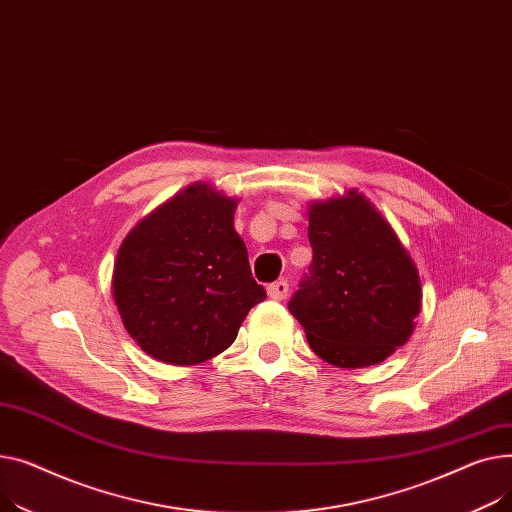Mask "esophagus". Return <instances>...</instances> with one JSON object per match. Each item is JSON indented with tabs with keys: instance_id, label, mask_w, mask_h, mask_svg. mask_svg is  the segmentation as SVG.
<instances>
[{
	"instance_id": "1",
	"label": "esophagus",
	"mask_w": 512,
	"mask_h": 512,
	"mask_svg": "<svg viewBox=\"0 0 512 512\" xmlns=\"http://www.w3.org/2000/svg\"><path fill=\"white\" fill-rule=\"evenodd\" d=\"M266 291H268V295L273 297V299H285L287 297V293H289V283L285 281V279H279V281H275V283H270L268 287H266Z\"/></svg>"
}]
</instances>
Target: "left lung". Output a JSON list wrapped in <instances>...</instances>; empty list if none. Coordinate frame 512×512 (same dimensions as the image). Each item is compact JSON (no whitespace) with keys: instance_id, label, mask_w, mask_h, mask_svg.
I'll return each instance as SVG.
<instances>
[{"instance_id":"8db88e82","label":"left lung","mask_w":512,"mask_h":512,"mask_svg":"<svg viewBox=\"0 0 512 512\" xmlns=\"http://www.w3.org/2000/svg\"><path fill=\"white\" fill-rule=\"evenodd\" d=\"M312 262L289 299L312 351L339 368L382 362L419 314L417 268L378 210L357 192L310 208Z\"/></svg>"}]
</instances>
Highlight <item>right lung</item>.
<instances>
[{
	"label": "right lung",
	"instance_id": "1",
	"mask_svg": "<svg viewBox=\"0 0 512 512\" xmlns=\"http://www.w3.org/2000/svg\"><path fill=\"white\" fill-rule=\"evenodd\" d=\"M235 200L196 184L140 221L113 268L130 337L159 362L194 366L225 351L266 299L233 229Z\"/></svg>",
	"mask_w": 512,
	"mask_h": 512
}]
</instances>
